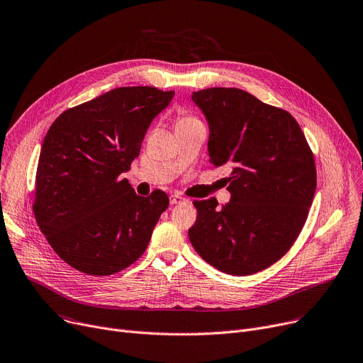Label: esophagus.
Wrapping results in <instances>:
<instances>
[{"label":"esophagus","mask_w":363,"mask_h":363,"mask_svg":"<svg viewBox=\"0 0 363 363\" xmlns=\"http://www.w3.org/2000/svg\"><path fill=\"white\" fill-rule=\"evenodd\" d=\"M169 201H170V204H179V203L185 201V199L182 196H179V194H170Z\"/></svg>","instance_id":"34e87169"}]
</instances>
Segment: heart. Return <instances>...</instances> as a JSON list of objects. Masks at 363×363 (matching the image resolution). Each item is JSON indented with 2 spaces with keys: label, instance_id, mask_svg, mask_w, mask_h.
I'll use <instances>...</instances> for the list:
<instances>
[{
  "label": "heart",
  "instance_id": "1",
  "mask_svg": "<svg viewBox=\"0 0 363 363\" xmlns=\"http://www.w3.org/2000/svg\"><path fill=\"white\" fill-rule=\"evenodd\" d=\"M193 122H199V119L194 118V116H191V114H186V113L179 114V118H178V126L186 125V123H193Z\"/></svg>",
  "mask_w": 363,
  "mask_h": 363
}]
</instances>
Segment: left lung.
<instances>
[{
	"label": "left lung",
	"mask_w": 363,
	"mask_h": 363,
	"mask_svg": "<svg viewBox=\"0 0 363 363\" xmlns=\"http://www.w3.org/2000/svg\"><path fill=\"white\" fill-rule=\"evenodd\" d=\"M211 128L208 156L233 167L231 201L194 200L188 237L213 268L237 277L260 272L287 253L308 219L316 189L313 152L287 110L238 88L193 94Z\"/></svg>",
	"instance_id": "8db88e82"
}]
</instances>
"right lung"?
I'll return each mask as SVG.
<instances>
[{
  "mask_svg": "<svg viewBox=\"0 0 363 363\" xmlns=\"http://www.w3.org/2000/svg\"><path fill=\"white\" fill-rule=\"evenodd\" d=\"M174 91L122 86L67 108L50 126L35 177L33 215L72 268L107 277L143 256L169 206L156 189L137 196L122 174Z\"/></svg>",
  "mask_w": 363,
  "mask_h": 363,
  "instance_id": "right-lung-1",
  "label": "right lung"
}]
</instances>
